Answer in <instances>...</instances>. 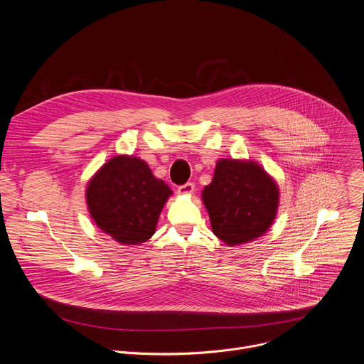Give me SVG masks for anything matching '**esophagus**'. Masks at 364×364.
I'll list each match as a JSON object with an SVG mask.
<instances>
[{
    "label": "esophagus",
    "instance_id": "obj_1",
    "mask_svg": "<svg viewBox=\"0 0 364 364\" xmlns=\"http://www.w3.org/2000/svg\"><path fill=\"white\" fill-rule=\"evenodd\" d=\"M177 193H178L180 196H190V194L194 193V184H193V183H186L184 186H180V187H178Z\"/></svg>",
    "mask_w": 364,
    "mask_h": 364
}]
</instances>
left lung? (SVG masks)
<instances>
[{"instance_id":"left-lung-1","label":"left lung","mask_w":364,"mask_h":364,"mask_svg":"<svg viewBox=\"0 0 364 364\" xmlns=\"http://www.w3.org/2000/svg\"><path fill=\"white\" fill-rule=\"evenodd\" d=\"M213 233L228 246L262 237L279 207L275 178L253 160L220 159L213 180L201 191Z\"/></svg>"}]
</instances>
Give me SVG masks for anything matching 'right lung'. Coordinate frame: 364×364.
<instances>
[{
  "instance_id": "1",
  "label": "right lung",
  "mask_w": 364,
  "mask_h": 364,
  "mask_svg": "<svg viewBox=\"0 0 364 364\" xmlns=\"http://www.w3.org/2000/svg\"><path fill=\"white\" fill-rule=\"evenodd\" d=\"M173 190L134 155H114L87 181L85 198L96 226L124 246L146 242Z\"/></svg>"
}]
</instances>
